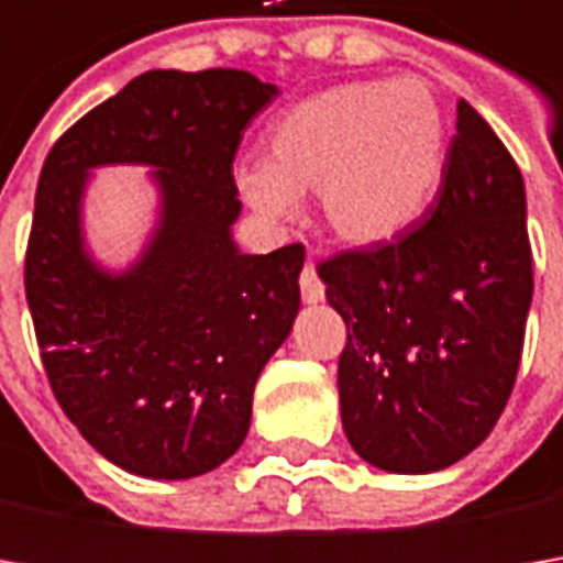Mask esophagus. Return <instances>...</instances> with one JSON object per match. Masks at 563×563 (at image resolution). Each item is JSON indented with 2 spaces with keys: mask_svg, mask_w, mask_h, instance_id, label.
<instances>
[{
  "mask_svg": "<svg viewBox=\"0 0 563 563\" xmlns=\"http://www.w3.org/2000/svg\"><path fill=\"white\" fill-rule=\"evenodd\" d=\"M300 297H303L307 303H319V300L325 297V285H322L319 275H316L313 260H307V263H303V272H300Z\"/></svg>",
  "mask_w": 563,
  "mask_h": 563,
  "instance_id": "34e87169",
  "label": "esophagus"
}]
</instances>
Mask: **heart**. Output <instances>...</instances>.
I'll return each instance as SVG.
<instances>
[{"label": "heart", "mask_w": 563, "mask_h": 563, "mask_svg": "<svg viewBox=\"0 0 563 563\" xmlns=\"http://www.w3.org/2000/svg\"><path fill=\"white\" fill-rule=\"evenodd\" d=\"M444 153L442 102L422 77L347 80L288 106L266 134V163H241L234 181L266 219L291 216L316 190L338 241L378 247L426 212Z\"/></svg>", "instance_id": "obj_1"}]
</instances>
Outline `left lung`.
I'll return each instance as SVG.
<instances>
[{"mask_svg":"<svg viewBox=\"0 0 563 563\" xmlns=\"http://www.w3.org/2000/svg\"><path fill=\"white\" fill-rule=\"evenodd\" d=\"M316 272L347 325L338 398L360 457L435 473L486 442L517 382L532 250L523 175L470 102L420 222Z\"/></svg>","mask_w":563,"mask_h":563,"instance_id":"1","label":"left lung"}]
</instances>
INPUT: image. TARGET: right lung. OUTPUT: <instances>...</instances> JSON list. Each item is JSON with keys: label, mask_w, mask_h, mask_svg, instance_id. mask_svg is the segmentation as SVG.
Wrapping results in <instances>:
<instances>
[{"label": "right lung", "mask_w": 563, "mask_h": 563, "mask_svg": "<svg viewBox=\"0 0 563 563\" xmlns=\"http://www.w3.org/2000/svg\"><path fill=\"white\" fill-rule=\"evenodd\" d=\"M278 90L247 71H146L49 150L24 256L40 360L58 407L106 461L190 479L250 429L253 385L300 310L303 244L238 253L234 153ZM159 167L164 222L124 276L79 247L93 164Z\"/></svg>", "instance_id": "add662e5"}]
</instances>
